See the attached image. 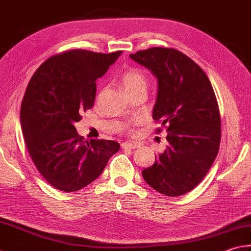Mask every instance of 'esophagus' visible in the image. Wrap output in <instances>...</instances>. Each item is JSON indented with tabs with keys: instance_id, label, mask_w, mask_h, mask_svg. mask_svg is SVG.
I'll use <instances>...</instances> for the list:
<instances>
[{
	"instance_id": "1",
	"label": "esophagus",
	"mask_w": 251,
	"mask_h": 251,
	"mask_svg": "<svg viewBox=\"0 0 251 251\" xmlns=\"http://www.w3.org/2000/svg\"><path fill=\"white\" fill-rule=\"evenodd\" d=\"M139 144L136 143H130V142H125V143L121 144V148L124 150H135L139 148Z\"/></svg>"
}]
</instances>
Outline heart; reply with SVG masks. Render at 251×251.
I'll return each instance as SVG.
<instances>
[{
  "label": "heart",
  "mask_w": 251,
  "mask_h": 251,
  "mask_svg": "<svg viewBox=\"0 0 251 251\" xmlns=\"http://www.w3.org/2000/svg\"><path fill=\"white\" fill-rule=\"evenodd\" d=\"M121 84L126 94L138 91V89H146L148 86V78L145 74L140 70L132 69L127 70L122 75ZM129 127V126H126Z\"/></svg>",
  "instance_id": "1"
}]
</instances>
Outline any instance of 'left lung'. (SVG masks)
I'll return each mask as SVG.
<instances>
[{"label":"left lung","mask_w":251,"mask_h":251,"mask_svg":"<svg viewBox=\"0 0 251 251\" xmlns=\"http://www.w3.org/2000/svg\"><path fill=\"white\" fill-rule=\"evenodd\" d=\"M130 58L157 78L153 119L168 132L166 150L142 176L162 195L182 196L203 180L219 153L221 117L213 87L204 71L176 49L155 47Z\"/></svg>","instance_id":"left-lung-1"}]
</instances>
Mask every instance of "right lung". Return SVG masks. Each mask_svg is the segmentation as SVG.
<instances>
[{"label":"right lung","mask_w":251,"mask_h":251,"mask_svg":"<svg viewBox=\"0 0 251 251\" xmlns=\"http://www.w3.org/2000/svg\"><path fill=\"white\" fill-rule=\"evenodd\" d=\"M121 53L63 52L46 60L28 83L21 107L23 135L38 172L58 190L86 187L120 149L116 141H83L74 125L94 106L96 79Z\"/></svg>","instance_id":"1"}]
</instances>
